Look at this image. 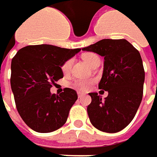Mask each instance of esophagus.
I'll list each match as a JSON object with an SVG mask.
<instances>
[{
	"mask_svg": "<svg viewBox=\"0 0 157 157\" xmlns=\"http://www.w3.org/2000/svg\"><path fill=\"white\" fill-rule=\"evenodd\" d=\"M84 94L83 93H81V92H78V98H81L82 96H84Z\"/></svg>",
	"mask_w": 157,
	"mask_h": 157,
	"instance_id": "1",
	"label": "esophagus"
}]
</instances>
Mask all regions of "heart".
<instances>
[{"label":"heart","instance_id":"obj_1","mask_svg":"<svg viewBox=\"0 0 157 157\" xmlns=\"http://www.w3.org/2000/svg\"><path fill=\"white\" fill-rule=\"evenodd\" d=\"M82 57L84 59V62L90 67H92V65L94 64L95 60L99 58L98 56L94 53H86V54H84ZM72 63H73V60L68 59L63 63V65L61 67V69H62L63 73H69L71 66H72ZM93 84H94L93 79H78V80L73 81V86L78 90L86 91L90 90Z\"/></svg>","mask_w":157,"mask_h":157}]
</instances>
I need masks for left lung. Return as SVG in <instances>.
Returning <instances> with one entry per match:
<instances>
[{"instance_id":"left-lung-1","label":"left lung","mask_w":157,"mask_h":157,"mask_svg":"<svg viewBox=\"0 0 157 157\" xmlns=\"http://www.w3.org/2000/svg\"><path fill=\"white\" fill-rule=\"evenodd\" d=\"M104 57V70L99 89L108 91L102 100L90 93L87 112L90 123L105 133H117L126 128L140 105L143 97L144 70L140 54L124 39H105L84 47Z\"/></svg>"}]
</instances>
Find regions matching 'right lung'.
<instances>
[{
  "label": "right lung",
  "instance_id": "obj_1",
  "mask_svg": "<svg viewBox=\"0 0 157 157\" xmlns=\"http://www.w3.org/2000/svg\"><path fill=\"white\" fill-rule=\"evenodd\" d=\"M52 45H28L12 60L11 87L16 107L23 122L38 133H50L63 127L78 99L77 92L65 88L51 94L56 81L63 78V63L80 52Z\"/></svg>",
  "mask_w": 157,
  "mask_h": 157
}]
</instances>
